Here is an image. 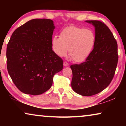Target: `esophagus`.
<instances>
[{"mask_svg": "<svg viewBox=\"0 0 126 126\" xmlns=\"http://www.w3.org/2000/svg\"><path fill=\"white\" fill-rule=\"evenodd\" d=\"M63 66H69V63H67L66 61H64V62H63Z\"/></svg>", "mask_w": 126, "mask_h": 126, "instance_id": "34e87169", "label": "esophagus"}]
</instances>
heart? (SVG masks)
I'll list each match as a JSON object with an SVG mask.
<instances>
[{"instance_id": "obj_1", "label": "heart", "mask_w": 126, "mask_h": 126, "mask_svg": "<svg viewBox=\"0 0 126 126\" xmlns=\"http://www.w3.org/2000/svg\"><path fill=\"white\" fill-rule=\"evenodd\" d=\"M95 41V34L92 30L71 26L63 29L60 37H53L51 44L53 51L58 56H66L69 49L70 57L75 61L81 63L90 55Z\"/></svg>"}]
</instances>
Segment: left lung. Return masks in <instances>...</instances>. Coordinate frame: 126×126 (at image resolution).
Returning <instances> with one entry per match:
<instances>
[{"label": "left lung", "mask_w": 126, "mask_h": 126, "mask_svg": "<svg viewBox=\"0 0 126 126\" xmlns=\"http://www.w3.org/2000/svg\"><path fill=\"white\" fill-rule=\"evenodd\" d=\"M94 27V49L81 64L72 65V88L84 96L96 94L106 89L114 76L118 61V45L109 28L99 20H85Z\"/></svg>", "instance_id": "obj_1"}]
</instances>
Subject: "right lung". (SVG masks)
I'll use <instances>...</instances> for the list:
<instances>
[{"mask_svg":"<svg viewBox=\"0 0 126 126\" xmlns=\"http://www.w3.org/2000/svg\"><path fill=\"white\" fill-rule=\"evenodd\" d=\"M55 29L48 19H34L17 28L7 46V70L13 81L26 94L38 95L50 88L63 61L52 50Z\"/></svg>","mask_w":126,"mask_h":126,"instance_id":"1","label":"right lung"}]
</instances>
